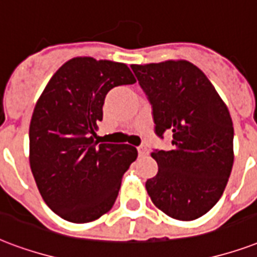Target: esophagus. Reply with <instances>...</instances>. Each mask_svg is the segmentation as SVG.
I'll return each instance as SVG.
<instances>
[{"instance_id":"obj_1","label":"esophagus","mask_w":257,"mask_h":257,"mask_svg":"<svg viewBox=\"0 0 257 257\" xmlns=\"http://www.w3.org/2000/svg\"><path fill=\"white\" fill-rule=\"evenodd\" d=\"M137 151H139V155H140V156H146V155L148 154V148H147L144 144H142V146L137 147Z\"/></svg>"}]
</instances>
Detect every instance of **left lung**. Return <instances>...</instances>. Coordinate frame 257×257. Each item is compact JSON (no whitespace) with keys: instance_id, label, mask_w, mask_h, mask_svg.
<instances>
[{"instance_id":"1","label":"left lung","mask_w":257,"mask_h":257,"mask_svg":"<svg viewBox=\"0 0 257 257\" xmlns=\"http://www.w3.org/2000/svg\"><path fill=\"white\" fill-rule=\"evenodd\" d=\"M146 93L156 136L172 150H154L158 174L146 182L155 206L181 221L202 217L218 202L233 166V122L214 86L187 60L132 64Z\"/></svg>"}]
</instances>
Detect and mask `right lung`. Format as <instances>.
Segmentation results:
<instances>
[{"mask_svg": "<svg viewBox=\"0 0 257 257\" xmlns=\"http://www.w3.org/2000/svg\"><path fill=\"white\" fill-rule=\"evenodd\" d=\"M135 82L124 63L74 58L39 98L29 125V163L44 202L63 220L85 224L113 206L137 150L98 146L94 129L102 120L106 94Z\"/></svg>", "mask_w": 257, "mask_h": 257, "instance_id": "1", "label": "right lung"}]
</instances>
